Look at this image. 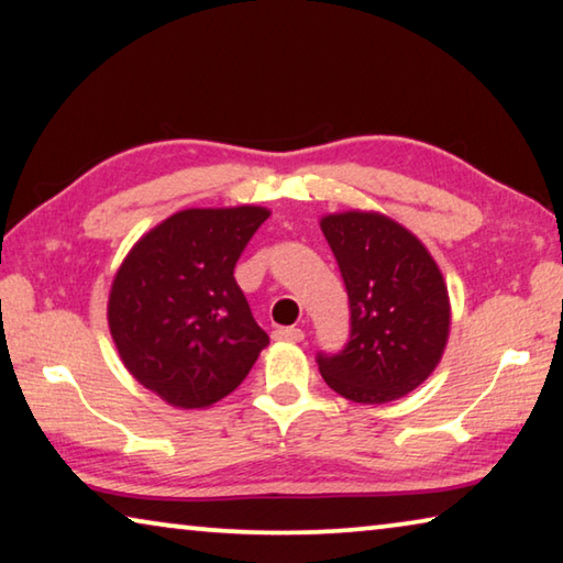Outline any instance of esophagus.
Segmentation results:
<instances>
[{"mask_svg": "<svg viewBox=\"0 0 563 563\" xmlns=\"http://www.w3.org/2000/svg\"><path fill=\"white\" fill-rule=\"evenodd\" d=\"M273 338L278 342H302L305 332L300 328H278L273 332Z\"/></svg>", "mask_w": 563, "mask_h": 563, "instance_id": "obj_1", "label": "esophagus"}]
</instances>
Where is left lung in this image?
<instances>
[{"mask_svg": "<svg viewBox=\"0 0 563 563\" xmlns=\"http://www.w3.org/2000/svg\"><path fill=\"white\" fill-rule=\"evenodd\" d=\"M320 228L350 298V340L338 355H318L320 375L352 402H395L444 355L452 308L440 265L412 231L383 213H330Z\"/></svg>", "mask_w": 563, "mask_h": 563, "instance_id": "1", "label": "left lung"}]
</instances>
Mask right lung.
Segmentation results:
<instances>
[{
	"label": "right lung",
	"mask_w": 563,
	"mask_h": 563,
	"mask_svg": "<svg viewBox=\"0 0 563 563\" xmlns=\"http://www.w3.org/2000/svg\"><path fill=\"white\" fill-rule=\"evenodd\" d=\"M263 206L186 208L131 247L109 292V330L139 385L178 409L231 395L268 345L233 268Z\"/></svg>",
	"instance_id": "1"
}]
</instances>
